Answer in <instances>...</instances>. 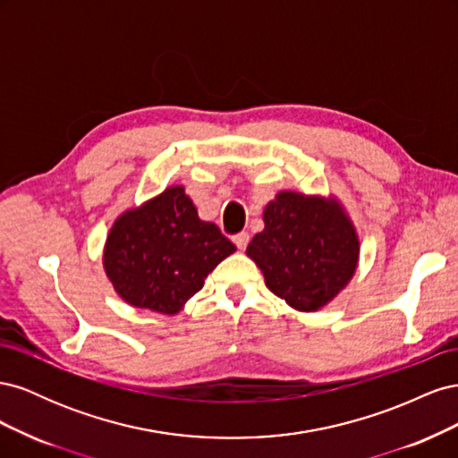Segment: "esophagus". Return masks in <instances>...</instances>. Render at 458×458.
<instances>
[{
  "label": "esophagus",
  "mask_w": 458,
  "mask_h": 458,
  "mask_svg": "<svg viewBox=\"0 0 458 458\" xmlns=\"http://www.w3.org/2000/svg\"><path fill=\"white\" fill-rule=\"evenodd\" d=\"M248 241H250V234H248V233H239V234H234V237H233V242L237 244L239 250H244Z\"/></svg>",
  "instance_id": "obj_1"
}]
</instances>
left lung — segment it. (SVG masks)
Segmentation results:
<instances>
[{
	"label": "left lung",
	"mask_w": 458,
	"mask_h": 458,
	"mask_svg": "<svg viewBox=\"0 0 458 458\" xmlns=\"http://www.w3.org/2000/svg\"><path fill=\"white\" fill-rule=\"evenodd\" d=\"M263 224L246 256L261 269L266 286L290 308L317 311L348 286L361 244L336 197L281 191L263 208Z\"/></svg>",
	"instance_id": "left-lung-1"
}]
</instances>
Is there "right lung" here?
<instances>
[{
  "instance_id": "obj_1",
  "label": "right lung",
  "mask_w": 458,
  "mask_h": 458,
  "mask_svg": "<svg viewBox=\"0 0 458 458\" xmlns=\"http://www.w3.org/2000/svg\"><path fill=\"white\" fill-rule=\"evenodd\" d=\"M237 246L199 217L183 185L122 212L106 234L103 267L131 308L175 315Z\"/></svg>"
}]
</instances>
